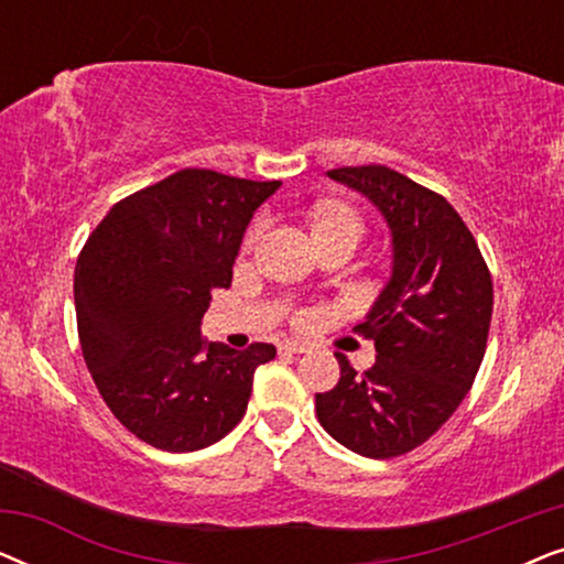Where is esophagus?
<instances>
[{
    "mask_svg": "<svg viewBox=\"0 0 564 564\" xmlns=\"http://www.w3.org/2000/svg\"><path fill=\"white\" fill-rule=\"evenodd\" d=\"M280 351L282 354H305L307 346L300 341H284V344H280Z\"/></svg>",
    "mask_w": 564,
    "mask_h": 564,
    "instance_id": "obj_1",
    "label": "esophagus"
}]
</instances>
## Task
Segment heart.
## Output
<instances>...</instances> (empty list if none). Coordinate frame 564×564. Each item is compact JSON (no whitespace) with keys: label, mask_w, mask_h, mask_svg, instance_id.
<instances>
[{"label":"heart","mask_w":564,"mask_h":564,"mask_svg":"<svg viewBox=\"0 0 564 564\" xmlns=\"http://www.w3.org/2000/svg\"><path fill=\"white\" fill-rule=\"evenodd\" d=\"M261 226H264L261 220L253 223L249 236H246V243H253V238L259 236ZM313 230H315V238H318V241H326V238H334V236H341V234L361 236V230H365V223H361V215L354 210L351 205L328 203V205H321L318 210H315ZM297 321H307V313H300Z\"/></svg>","instance_id":"1"}]
</instances>
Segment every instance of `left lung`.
Returning a JSON list of instances; mask_svg holds the SVG:
<instances>
[{
	"instance_id": "8db88e82",
	"label": "left lung",
	"mask_w": 564,
	"mask_h": 564,
	"mask_svg": "<svg viewBox=\"0 0 564 564\" xmlns=\"http://www.w3.org/2000/svg\"><path fill=\"white\" fill-rule=\"evenodd\" d=\"M380 207L392 230V276L365 323L377 349L357 372L336 354L341 380L315 392L321 426L346 449L390 459L429 442L473 388L492 318V280L473 230L423 184L390 166L330 169Z\"/></svg>"
}]
</instances>
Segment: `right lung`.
Returning a JSON list of instances; mask_svg holds the SVG:
<instances>
[{"label": "right lung", "instance_id": "add662e5", "mask_svg": "<svg viewBox=\"0 0 564 564\" xmlns=\"http://www.w3.org/2000/svg\"><path fill=\"white\" fill-rule=\"evenodd\" d=\"M282 182L182 169L110 207L76 261L84 361L115 419L164 452L220 442L243 419L272 344L236 351L199 334L228 288L251 215Z\"/></svg>", "mask_w": 564, "mask_h": 564}]
</instances>
